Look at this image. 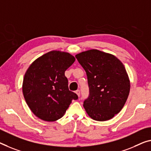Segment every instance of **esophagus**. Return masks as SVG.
<instances>
[{"mask_svg": "<svg viewBox=\"0 0 151 151\" xmlns=\"http://www.w3.org/2000/svg\"><path fill=\"white\" fill-rule=\"evenodd\" d=\"M76 93L77 94V95H78V96H80V90H76Z\"/></svg>", "mask_w": 151, "mask_h": 151, "instance_id": "esophagus-1", "label": "esophagus"}]
</instances>
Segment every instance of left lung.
<instances>
[{
	"label": "left lung",
	"instance_id": "left-lung-1",
	"mask_svg": "<svg viewBox=\"0 0 151 151\" xmlns=\"http://www.w3.org/2000/svg\"><path fill=\"white\" fill-rule=\"evenodd\" d=\"M86 72L89 96L83 107L99 122L113 118L122 109L130 90L126 68L114 55L92 49L76 55Z\"/></svg>",
	"mask_w": 151,
	"mask_h": 151
}]
</instances>
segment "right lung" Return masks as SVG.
Wrapping results in <instances>:
<instances>
[{
  "mask_svg": "<svg viewBox=\"0 0 151 151\" xmlns=\"http://www.w3.org/2000/svg\"><path fill=\"white\" fill-rule=\"evenodd\" d=\"M75 57L68 52L52 50L39 57L25 73L22 90L27 105L36 117L55 122L64 115L78 95L69 90L65 71Z\"/></svg>",
  "mask_w": 151,
  "mask_h": 151,
  "instance_id": "right-lung-1",
  "label": "right lung"
}]
</instances>
